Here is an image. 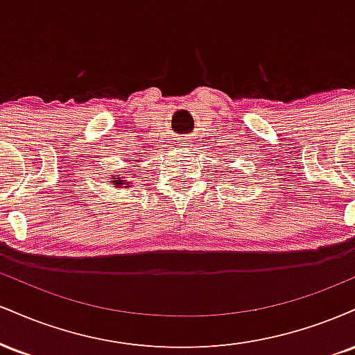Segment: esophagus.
I'll use <instances>...</instances> for the list:
<instances>
[{
	"mask_svg": "<svg viewBox=\"0 0 355 355\" xmlns=\"http://www.w3.org/2000/svg\"><path fill=\"white\" fill-rule=\"evenodd\" d=\"M177 145L180 146V148H187V146H190V144H189V138H180V140L177 141Z\"/></svg>",
	"mask_w": 355,
	"mask_h": 355,
	"instance_id": "esophagus-1",
	"label": "esophagus"
}]
</instances>
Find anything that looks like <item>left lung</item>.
Instances as JSON below:
<instances>
[{"label":"left lung","instance_id":"left-lung-1","mask_svg":"<svg viewBox=\"0 0 355 355\" xmlns=\"http://www.w3.org/2000/svg\"><path fill=\"white\" fill-rule=\"evenodd\" d=\"M230 168H232V166H229V168H227V170H229V172H230Z\"/></svg>","mask_w":355,"mask_h":355}]
</instances>
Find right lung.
Masks as SVG:
<instances>
[{"label":"right lung","mask_w":355,"mask_h":355,"mask_svg":"<svg viewBox=\"0 0 355 355\" xmlns=\"http://www.w3.org/2000/svg\"><path fill=\"white\" fill-rule=\"evenodd\" d=\"M130 173V172H128ZM110 182L113 183V185L116 187V189H121V187H133L132 182L128 180V178H123V177H116V175H112V178H110Z\"/></svg>","instance_id":"obj_1"}]
</instances>
